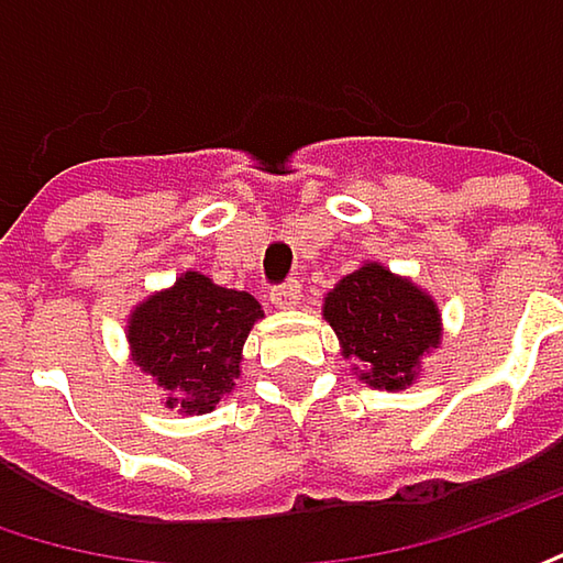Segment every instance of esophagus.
Wrapping results in <instances>:
<instances>
[{"label":"esophagus","instance_id":"34e87169","mask_svg":"<svg viewBox=\"0 0 563 563\" xmlns=\"http://www.w3.org/2000/svg\"><path fill=\"white\" fill-rule=\"evenodd\" d=\"M268 301L275 303L278 310H291V307H298V303H301V285H298V282H285V285L272 288Z\"/></svg>","mask_w":563,"mask_h":563}]
</instances>
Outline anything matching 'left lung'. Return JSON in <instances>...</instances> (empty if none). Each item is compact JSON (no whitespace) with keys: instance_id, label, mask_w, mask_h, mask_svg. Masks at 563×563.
I'll return each mask as SVG.
<instances>
[{"instance_id":"obj_1","label":"left lung","mask_w":563,"mask_h":563,"mask_svg":"<svg viewBox=\"0 0 563 563\" xmlns=\"http://www.w3.org/2000/svg\"><path fill=\"white\" fill-rule=\"evenodd\" d=\"M323 320L358 382L378 390L417 384L422 358L442 342V310L435 298L394 275L382 262H362L323 298Z\"/></svg>"}]
</instances>
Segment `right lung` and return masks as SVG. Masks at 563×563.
I'll list each match as a JSON object with an SVG mask.
<instances>
[{"instance_id": "1", "label": "right lung", "mask_w": 563, "mask_h": 563, "mask_svg": "<svg viewBox=\"0 0 563 563\" xmlns=\"http://www.w3.org/2000/svg\"><path fill=\"white\" fill-rule=\"evenodd\" d=\"M262 317L250 291L181 272L131 310L124 333L134 365L163 390V404L181 417H201L233 394L243 342Z\"/></svg>"}]
</instances>
